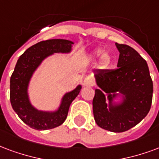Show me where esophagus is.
<instances>
[{
	"instance_id": "34e87169",
	"label": "esophagus",
	"mask_w": 159,
	"mask_h": 159,
	"mask_svg": "<svg viewBox=\"0 0 159 159\" xmlns=\"http://www.w3.org/2000/svg\"><path fill=\"white\" fill-rule=\"evenodd\" d=\"M83 83L84 86H93L94 84V82H93V79L92 78L91 76H88L83 80Z\"/></svg>"
}]
</instances>
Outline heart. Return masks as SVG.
<instances>
[{
	"label": "heart",
	"mask_w": 159,
	"mask_h": 159,
	"mask_svg": "<svg viewBox=\"0 0 159 159\" xmlns=\"http://www.w3.org/2000/svg\"><path fill=\"white\" fill-rule=\"evenodd\" d=\"M102 53V50H96L93 56H92V58L93 59H97L98 56L101 54ZM112 61V56L111 55L109 54V52H103L100 56V58H99V65L100 66L102 67H105L107 66H109L110 64V62Z\"/></svg>",
	"instance_id": "1"
}]
</instances>
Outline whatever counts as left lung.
Instances as JSON below:
<instances>
[{
    "instance_id": "1",
    "label": "left lung",
    "mask_w": 159,
    "mask_h": 159,
    "mask_svg": "<svg viewBox=\"0 0 159 159\" xmlns=\"http://www.w3.org/2000/svg\"><path fill=\"white\" fill-rule=\"evenodd\" d=\"M117 69L94 71L98 89L93 100L99 127L123 132L145 118L151 108L153 85L148 63L133 48L116 43Z\"/></svg>"
}]
</instances>
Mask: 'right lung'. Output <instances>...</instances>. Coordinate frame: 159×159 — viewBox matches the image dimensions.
<instances>
[{"label":"right lung","mask_w":159,"mask_h":159,"mask_svg":"<svg viewBox=\"0 0 159 159\" xmlns=\"http://www.w3.org/2000/svg\"><path fill=\"white\" fill-rule=\"evenodd\" d=\"M73 41L54 39L35 43L17 60L10 80V100L14 111L29 127L39 130L53 129L63 124L67 117L70 103L79 94L82 85L65 93L57 108L51 110L39 109L32 103L29 85L33 76L48 57L55 54H70Z\"/></svg>","instance_id":"add662e5"}]
</instances>
